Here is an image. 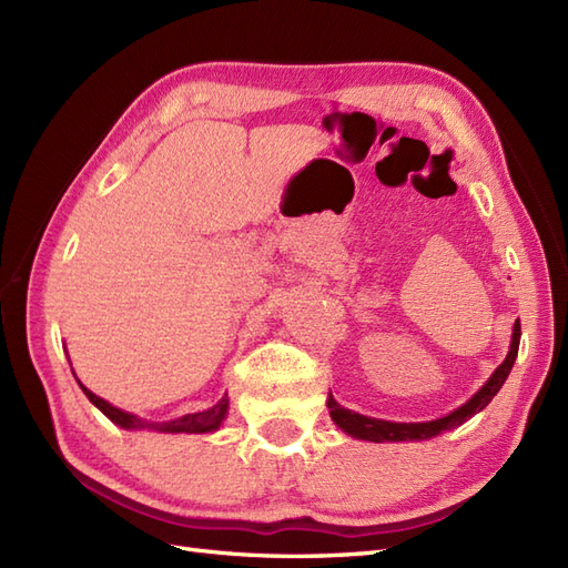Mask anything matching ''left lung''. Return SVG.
Instances as JSON below:
<instances>
[{"label":"left lung","instance_id":"left-lung-1","mask_svg":"<svg viewBox=\"0 0 568 568\" xmlns=\"http://www.w3.org/2000/svg\"><path fill=\"white\" fill-rule=\"evenodd\" d=\"M519 338H521V324L517 320L514 324V334H511V346L509 353L505 357V363L493 372L490 379L486 382V386L480 388L469 403H464L462 407H457L455 412H450L448 417H440L436 422H422V424H398V422H384V419H372L365 415H357V412H351L346 407H341L334 395H329L326 400V407L332 412V419L338 424V428L343 432L363 438V440H374V443H384V440H428L443 432H453L459 424H464L467 419H471L476 412L484 409L493 398L495 393L503 388V384L507 382V376L514 367V359H517L519 353Z\"/></svg>","mask_w":568,"mask_h":568}]
</instances>
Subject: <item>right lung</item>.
<instances>
[{"label":"right lung","mask_w":568,"mask_h":568,"mask_svg":"<svg viewBox=\"0 0 568 568\" xmlns=\"http://www.w3.org/2000/svg\"><path fill=\"white\" fill-rule=\"evenodd\" d=\"M78 384H80V382H78ZM80 388L84 390V395H88V398H90L101 412H104V415H106L113 424L123 426V428H151V432H163V434H205V432H215V428L222 424V419H225L227 405H230L227 398H222L217 405H213V407H209V409L194 412V415H184V417H180V419L159 424V422L140 419V417L130 415V412H123V409H118V407L109 405L106 400H101L99 395H94L90 388H84L82 384H80Z\"/></svg>","instance_id":"right-lung-1"}]
</instances>
